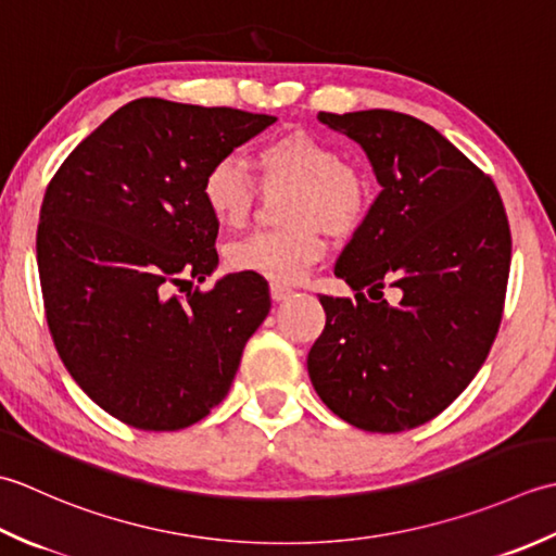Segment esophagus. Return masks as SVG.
<instances>
[{
	"label": "esophagus",
	"instance_id": "1",
	"mask_svg": "<svg viewBox=\"0 0 556 556\" xmlns=\"http://www.w3.org/2000/svg\"><path fill=\"white\" fill-rule=\"evenodd\" d=\"M290 294H292V288L280 286V282H270V298L276 302H282L286 298H290Z\"/></svg>",
	"mask_w": 556,
	"mask_h": 556
}]
</instances>
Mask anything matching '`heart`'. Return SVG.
Listing matches in <instances>:
<instances>
[{"instance_id": "1", "label": "heart", "mask_w": 556, "mask_h": 556, "mask_svg": "<svg viewBox=\"0 0 556 556\" xmlns=\"http://www.w3.org/2000/svg\"><path fill=\"white\" fill-rule=\"evenodd\" d=\"M256 179L264 189L290 187L282 201L288 225L262 230L228 247V264L240 274L292 282L326 252L324 228L353 235L371 208V179L359 165L343 161L331 141L292 129L264 141L254 153ZM256 179L235 161L218 157L201 177V199L215 220L242 228L258 197Z\"/></svg>"}]
</instances>
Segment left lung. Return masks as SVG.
Here are the masks:
<instances>
[{
    "label": "left lung",
    "mask_w": 556,
    "mask_h": 556,
    "mask_svg": "<svg viewBox=\"0 0 556 556\" xmlns=\"http://www.w3.org/2000/svg\"><path fill=\"white\" fill-rule=\"evenodd\" d=\"M319 119L365 149L381 194L336 262L355 300L319 294L326 326L309 379L341 420L405 432L444 413L490 355L511 266L508 218L492 177L429 124L393 110ZM387 287L400 290L395 305Z\"/></svg>",
    "instance_id": "1"
}]
</instances>
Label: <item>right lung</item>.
<instances>
[{
	"label": "right lung",
	"instance_id": "obj_1",
	"mask_svg": "<svg viewBox=\"0 0 556 556\" xmlns=\"http://www.w3.org/2000/svg\"><path fill=\"white\" fill-rule=\"evenodd\" d=\"M274 115L139 98L76 146L45 191L38 270L56 353L119 422L175 432L225 395L270 309L262 276L218 266L201 177Z\"/></svg>",
	"mask_w": 556,
	"mask_h": 556
}]
</instances>
